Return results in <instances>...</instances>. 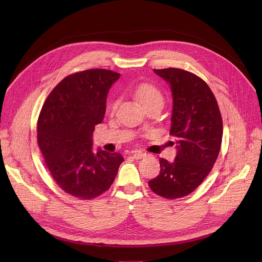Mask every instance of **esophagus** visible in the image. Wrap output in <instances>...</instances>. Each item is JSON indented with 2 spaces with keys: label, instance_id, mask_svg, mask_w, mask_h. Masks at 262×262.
<instances>
[{
  "label": "esophagus",
  "instance_id": "1",
  "mask_svg": "<svg viewBox=\"0 0 262 262\" xmlns=\"http://www.w3.org/2000/svg\"><path fill=\"white\" fill-rule=\"evenodd\" d=\"M146 154L145 153H142V152H139V150H136V152L133 153V158L135 159H140V158H143Z\"/></svg>",
  "mask_w": 262,
  "mask_h": 262
}]
</instances>
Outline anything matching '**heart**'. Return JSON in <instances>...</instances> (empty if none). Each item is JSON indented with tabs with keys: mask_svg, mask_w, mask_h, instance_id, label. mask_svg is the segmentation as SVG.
<instances>
[{
	"mask_svg": "<svg viewBox=\"0 0 262 262\" xmlns=\"http://www.w3.org/2000/svg\"><path fill=\"white\" fill-rule=\"evenodd\" d=\"M135 96L142 106L154 101L162 102L160 91L156 87L148 84H142L137 87L135 89Z\"/></svg>",
	"mask_w": 262,
	"mask_h": 262,
	"instance_id": "1",
	"label": "heart"
}]
</instances>
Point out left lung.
I'll use <instances>...</instances> for the list:
<instances>
[{"label": "left lung", "instance_id": "obj_1", "mask_svg": "<svg viewBox=\"0 0 262 262\" xmlns=\"http://www.w3.org/2000/svg\"><path fill=\"white\" fill-rule=\"evenodd\" d=\"M154 72L171 88L170 134L176 156L173 162L159 159L160 173L148 186L156 194L174 200L193 192L211 171L221 148L223 123L212 91L199 76L175 68Z\"/></svg>", "mask_w": 262, "mask_h": 262}]
</instances>
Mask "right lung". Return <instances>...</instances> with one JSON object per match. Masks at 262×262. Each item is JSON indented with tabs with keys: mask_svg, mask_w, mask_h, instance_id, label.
Returning a JSON list of instances; mask_svg holds the SVG:
<instances>
[{
	"mask_svg": "<svg viewBox=\"0 0 262 262\" xmlns=\"http://www.w3.org/2000/svg\"><path fill=\"white\" fill-rule=\"evenodd\" d=\"M120 74L91 69L63 78L46 100L37 125L38 145L56 184L67 193L91 200L113 185L124 158L94 149V126L106 113L109 89Z\"/></svg>",
	"mask_w": 262,
	"mask_h": 262,
	"instance_id": "obj_1",
	"label": "right lung"
}]
</instances>
